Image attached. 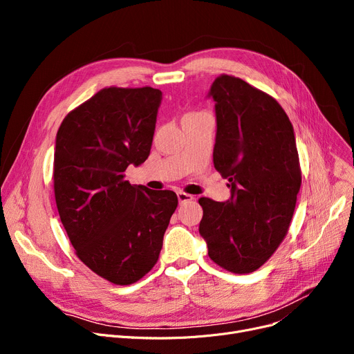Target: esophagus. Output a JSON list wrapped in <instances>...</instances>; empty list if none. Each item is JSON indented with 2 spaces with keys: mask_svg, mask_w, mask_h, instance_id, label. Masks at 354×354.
<instances>
[{
  "mask_svg": "<svg viewBox=\"0 0 354 354\" xmlns=\"http://www.w3.org/2000/svg\"><path fill=\"white\" fill-rule=\"evenodd\" d=\"M176 195H178V201H179V203H183V202H191V201H194V199H195L192 195H189V194H187V192H178Z\"/></svg>",
  "mask_w": 354,
  "mask_h": 354,
  "instance_id": "34e87169",
  "label": "esophagus"
}]
</instances>
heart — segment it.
Returning <instances> with one entry per match:
<instances>
[{
  "instance_id": "1",
  "label": "heart",
  "mask_w": 354,
  "mask_h": 354,
  "mask_svg": "<svg viewBox=\"0 0 354 354\" xmlns=\"http://www.w3.org/2000/svg\"><path fill=\"white\" fill-rule=\"evenodd\" d=\"M192 115H196V113H191V115H188V116H192Z\"/></svg>"
}]
</instances>
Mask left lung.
<instances>
[{
	"label": "left lung",
	"mask_w": 354,
	"mask_h": 354,
	"mask_svg": "<svg viewBox=\"0 0 354 354\" xmlns=\"http://www.w3.org/2000/svg\"><path fill=\"white\" fill-rule=\"evenodd\" d=\"M215 102V169L230 180L231 199L199 198V234L212 261L234 274L264 266L286 238L301 187L292 124L272 96L221 74Z\"/></svg>",
	"instance_id": "1"
}]
</instances>
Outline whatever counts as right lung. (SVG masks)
I'll list each match as a JSON object with an SVG mask.
<instances>
[{
	"mask_svg": "<svg viewBox=\"0 0 354 354\" xmlns=\"http://www.w3.org/2000/svg\"><path fill=\"white\" fill-rule=\"evenodd\" d=\"M162 91L104 87L63 119L53 166L62 224L80 261L116 286L139 281L159 259L178 207L172 191L133 187L129 165L151 153Z\"/></svg>",
	"mask_w": 354,
	"mask_h": 354,
	"instance_id": "add662e5",
	"label": "right lung"
}]
</instances>
